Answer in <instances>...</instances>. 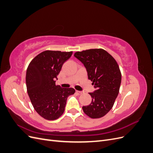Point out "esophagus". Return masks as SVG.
<instances>
[{
	"mask_svg": "<svg viewBox=\"0 0 153 153\" xmlns=\"http://www.w3.org/2000/svg\"><path fill=\"white\" fill-rule=\"evenodd\" d=\"M76 93L78 94V95H80L82 94V91H76Z\"/></svg>",
	"mask_w": 153,
	"mask_h": 153,
	"instance_id": "esophagus-1",
	"label": "esophagus"
}]
</instances>
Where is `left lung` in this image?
<instances>
[{
    "label": "left lung",
    "mask_w": 153,
    "mask_h": 153,
    "mask_svg": "<svg viewBox=\"0 0 153 153\" xmlns=\"http://www.w3.org/2000/svg\"><path fill=\"white\" fill-rule=\"evenodd\" d=\"M86 68L89 80L95 91L90 92L92 101L82 106L84 113L92 119L103 117L112 109L118 96L121 73L114 57L103 49H90L74 54Z\"/></svg>",
    "instance_id": "left-lung-1"
}]
</instances>
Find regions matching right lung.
<instances>
[{
  "instance_id": "add662e5",
  "label": "right lung",
  "mask_w": 153,
  "mask_h": 153,
  "mask_svg": "<svg viewBox=\"0 0 153 153\" xmlns=\"http://www.w3.org/2000/svg\"><path fill=\"white\" fill-rule=\"evenodd\" d=\"M73 52L47 50L35 57L26 73L27 92L35 110L45 119L55 120L64 113L67 98L73 88L55 84L63 64Z\"/></svg>"
}]
</instances>
